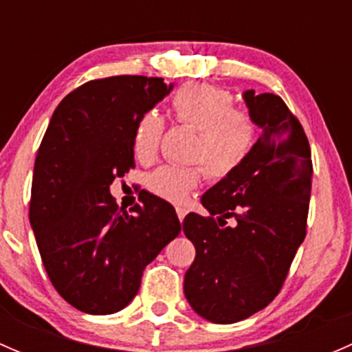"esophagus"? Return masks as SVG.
<instances>
[{
	"instance_id": "esophagus-1",
	"label": "esophagus",
	"mask_w": 352,
	"mask_h": 352,
	"mask_svg": "<svg viewBox=\"0 0 352 352\" xmlns=\"http://www.w3.org/2000/svg\"><path fill=\"white\" fill-rule=\"evenodd\" d=\"M186 214H187V209L186 208H177V216H179L180 221H184Z\"/></svg>"
}]
</instances>
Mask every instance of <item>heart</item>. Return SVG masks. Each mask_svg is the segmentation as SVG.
<instances>
[{"mask_svg": "<svg viewBox=\"0 0 352 352\" xmlns=\"http://www.w3.org/2000/svg\"><path fill=\"white\" fill-rule=\"evenodd\" d=\"M173 116L179 122L196 129L192 160H199L214 179L235 172L250 151L255 124L247 112L235 107L228 91L208 83H187L172 97ZM163 119L156 110H148L134 127L133 153L138 162H153L163 134ZM201 165H165L148 177V189L168 202H186L201 184Z\"/></svg>", "mask_w": 352, "mask_h": 352, "instance_id": "obj_1", "label": "heart"}]
</instances>
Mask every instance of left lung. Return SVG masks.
I'll return each instance as SVG.
<instances>
[{
    "instance_id": "1",
    "label": "left lung",
    "mask_w": 352,
    "mask_h": 352,
    "mask_svg": "<svg viewBox=\"0 0 352 352\" xmlns=\"http://www.w3.org/2000/svg\"><path fill=\"white\" fill-rule=\"evenodd\" d=\"M243 100L261 138L201 197L209 218L184 219L196 247L184 293L212 324H235L267 307L307 235L314 173L307 134L278 95L245 90Z\"/></svg>"
}]
</instances>
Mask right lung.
Instances as JSON below:
<instances>
[{
  "label": "right lung",
  "mask_w": 352,
  "mask_h": 352,
  "mask_svg": "<svg viewBox=\"0 0 352 352\" xmlns=\"http://www.w3.org/2000/svg\"><path fill=\"white\" fill-rule=\"evenodd\" d=\"M172 88L129 74L88 81L63 98L37 151L28 218L52 286L85 314L126 308L182 228L162 197L143 194L127 212L110 194L134 168L136 122Z\"/></svg>",
  "instance_id": "obj_1"
}]
</instances>
